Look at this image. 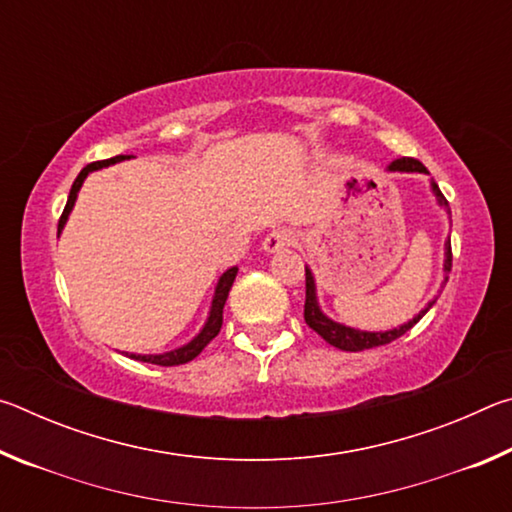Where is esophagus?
<instances>
[{
	"label": "esophagus",
	"mask_w": 512,
	"mask_h": 512,
	"mask_svg": "<svg viewBox=\"0 0 512 512\" xmlns=\"http://www.w3.org/2000/svg\"><path fill=\"white\" fill-rule=\"evenodd\" d=\"M298 239H300V235L296 230L277 228L273 232H268L266 239L262 241V246H264L266 253H277V250H282V248L298 246Z\"/></svg>",
	"instance_id": "esophagus-1"
}]
</instances>
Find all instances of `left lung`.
Listing matches in <instances>:
<instances>
[{
  "instance_id": "1",
  "label": "left lung",
  "mask_w": 512,
  "mask_h": 512,
  "mask_svg": "<svg viewBox=\"0 0 512 512\" xmlns=\"http://www.w3.org/2000/svg\"><path fill=\"white\" fill-rule=\"evenodd\" d=\"M391 171H420V173H427V167L420 160L415 158H400L395 160L391 167H388ZM431 189L433 194L438 196V203L440 205H447L443 192H440L436 183H431ZM445 273L452 271V244H447L445 248ZM305 320L307 325L314 329L316 334L323 336V339L334 345V348L339 350H345V352H361V350H370V348H379V345H386L391 343L395 339H400L402 334L409 332V329L418 323V320L427 314V311L431 309L433 302H429V307L420 311L418 316H415L413 320H409V323L397 327V329H391V332H359V329H352V327H345V325H339L334 323V320H329L323 311L318 309V302H316V287H314V275L309 273V268H305Z\"/></svg>"
}]
</instances>
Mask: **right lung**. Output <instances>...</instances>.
<instances>
[{"instance_id": "right-lung-1", "label": "right lung", "mask_w": 512, "mask_h": 512, "mask_svg": "<svg viewBox=\"0 0 512 512\" xmlns=\"http://www.w3.org/2000/svg\"><path fill=\"white\" fill-rule=\"evenodd\" d=\"M119 160H124V155H115V158H110V160H99V162L88 164V167H83V171L79 173V176H76L72 189H69L67 205H65L63 214H60V221H58V235H60V230H63V225H65V221H67L69 212H72L74 201H76V194H79V189H81V185H83L85 176H88L90 171H97V169H101V167H108V164H115V162H119ZM235 277H237V266L228 268V271H225V273L221 275V280H219V284H216V291H214L210 318H207L203 332L198 334L192 343H187V345H183V348H178V350L164 352V354H128V357L135 359V361L155 363V366H180V363H187V361L196 359L198 354L203 352L205 345L210 343V341L214 339V336L221 332V325H223V307H225V300H228V293H230V289H232V282H235Z\"/></svg>"}]
</instances>
